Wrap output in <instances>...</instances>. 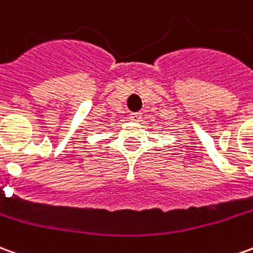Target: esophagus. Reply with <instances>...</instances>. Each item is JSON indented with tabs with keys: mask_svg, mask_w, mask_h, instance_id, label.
Masks as SVG:
<instances>
[{
	"mask_svg": "<svg viewBox=\"0 0 253 253\" xmlns=\"http://www.w3.org/2000/svg\"><path fill=\"white\" fill-rule=\"evenodd\" d=\"M130 119H131V122H139L141 121V114L139 112H134V114L130 115Z\"/></svg>",
	"mask_w": 253,
	"mask_h": 253,
	"instance_id": "esophagus-1",
	"label": "esophagus"
}]
</instances>
